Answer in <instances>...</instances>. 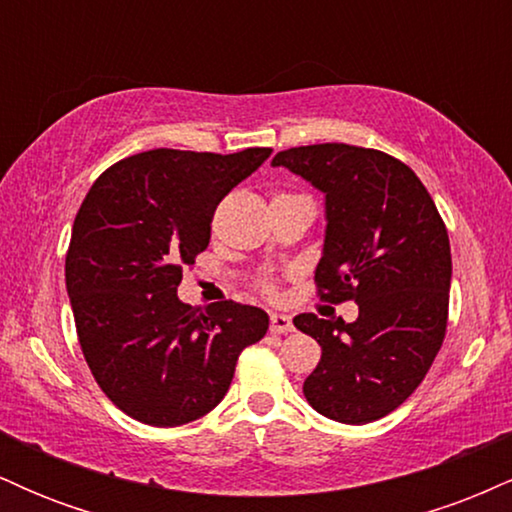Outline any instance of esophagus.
Returning <instances> with one entry per match:
<instances>
[{
    "mask_svg": "<svg viewBox=\"0 0 512 512\" xmlns=\"http://www.w3.org/2000/svg\"><path fill=\"white\" fill-rule=\"evenodd\" d=\"M269 332H272V334H289V332H293V320L289 315L272 313V317H269Z\"/></svg>",
    "mask_w": 512,
    "mask_h": 512,
    "instance_id": "34e87169",
    "label": "esophagus"
}]
</instances>
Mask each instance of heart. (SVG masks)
Listing matches in <instances>:
<instances>
[{"label": "heart", "instance_id": "heart-1", "mask_svg": "<svg viewBox=\"0 0 512 512\" xmlns=\"http://www.w3.org/2000/svg\"><path fill=\"white\" fill-rule=\"evenodd\" d=\"M257 289H260V291L264 293V296H274V293H276L274 281H272V279H267V276H264V279L257 281Z\"/></svg>", "mask_w": 512, "mask_h": 512}]
</instances>
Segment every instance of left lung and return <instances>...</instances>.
Masks as SVG:
<instances>
[{
  "label": "left lung",
  "instance_id": "left-lung-1",
  "mask_svg": "<svg viewBox=\"0 0 512 512\" xmlns=\"http://www.w3.org/2000/svg\"><path fill=\"white\" fill-rule=\"evenodd\" d=\"M272 166L325 192L317 298L358 305L356 322L293 317L322 346L303 395L342 424L383 419L421 385L448 332L452 257L443 216L414 170L385 151L293 146Z\"/></svg>",
  "mask_w": 512,
  "mask_h": 512
}]
</instances>
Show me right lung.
Instances as JSON below:
<instances>
[{"mask_svg": "<svg viewBox=\"0 0 512 512\" xmlns=\"http://www.w3.org/2000/svg\"><path fill=\"white\" fill-rule=\"evenodd\" d=\"M269 154L144 151L101 173L76 211L64 260L76 337L105 397L142 424L173 428L214 409L240 351L267 332L255 305L192 308L178 286L221 199Z\"/></svg>", "mask_w": 512, "mask_h": 512, "instance_id": "add662e5", "label": "right lung"}]
</instances>
